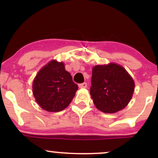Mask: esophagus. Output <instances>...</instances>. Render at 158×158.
I'll use <instances>...</instances> for the list:
<instances>
[{"label": "esophagus", "mask_w": 158, "mask_h": 158, "mask_svg": "<svg viewBox=\"0 0 158 158\" xmlns=\"http://www.w3.org/2000/svg\"><path fill=\"white\" fill-rule=\"evenodd\" d=\"M79 88H87V83L84 82V83H81V84H79Z\"/></svg>", "instance_id": "obj_1"}]
</instances>
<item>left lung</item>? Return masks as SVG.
Segmentation results:
<instances>
[{"instance_id": "obj_1", "label": "left lung", "mask_w": 158, "mask_h": 158, "mask_svg": "<svg viewBox=\"0 0 158 158\" xmlns=\"http://www.w3.org/2000/svg\"><path fill=\"white\" fill-rule=\"evenodd\" d=\"M90 93L94 106L107 114H114L128 106L135 91V81L117 63L99 64L92 69Z\"/></svg>"}]
</instances>
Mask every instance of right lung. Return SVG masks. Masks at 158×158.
Segmentation results:
<instances>
[{"mask_svg": "<svg viewBox=\"0 0 158 158\" xmlns=\"http://www.w3.org/2000/svg\"><path fill=\"white\" fill-rule=\"evenodd\" d=\"M78 85L65 70L63 61L52 59L42 67L32 81V94L42 109L59 112L73 100Z\"/></svg>", "mask_w": 158, "mask_h": 158, "instance_id": "add662e5", "label": "right lung"}]
</instances>
